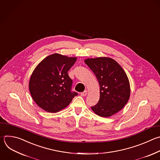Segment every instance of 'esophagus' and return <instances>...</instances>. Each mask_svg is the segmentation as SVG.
<instances>
[{"instance_id": "esophagus-1", "label": "esophagus", "mask_w": 160, "mask_h": 160, "mask_svg": "<svg viewBox=\"0 0 160 160\" xmlns=\"http://www.w3.org/2000/svg\"><path fill=\"white\" fill-rule=\"evenodd\" d=\"M87 90H85L84 92H82V93H80L81 96H82V97H85V96H86V95H87Z\"/></svg>"}]
</instances>
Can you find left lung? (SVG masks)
<instances>
[{
    "label": "left lung",
    "instance_id": "obj_1",
    "mask_svg": "<svg viewBox=\"0 0 160 160\" xmlns=\"http://www.w3.org/2000/svg\"><path fill=\"white\" fill-rule=\"evenodd\" d=\"M85 63L97 77L100 85V98L91 107L97 115L109 118L120 111L128 102L130 84L121 66L108 57L87 58Z\"/></svg>",
    "mask_w": 160,
    "mask_h": 160
}]
</instances>
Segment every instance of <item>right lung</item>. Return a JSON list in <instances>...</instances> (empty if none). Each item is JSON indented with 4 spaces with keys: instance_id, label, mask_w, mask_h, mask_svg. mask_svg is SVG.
Instances as JSON below:
<instances>
[{
    "instance_id": "right-lung-1",
    "label": "right lung",
    "mask_w": 160,
    "mask_h": 160,
    "mask_svg": "<svg viewBox=\"0 0 160 160\" xmlns=\"http://www.w3.org/2000/svg\"><path fill=\"white\" fill-rule=\"evenodd\" d=\"M77 59L55 53L43 59L34 70L29 88L34 101L44 111L57 112L78 95L71 91L72 80L68 74Z\"/></svg>"
}]
</instances>
